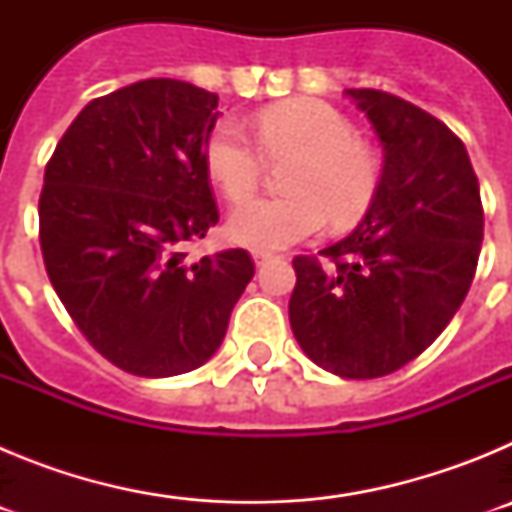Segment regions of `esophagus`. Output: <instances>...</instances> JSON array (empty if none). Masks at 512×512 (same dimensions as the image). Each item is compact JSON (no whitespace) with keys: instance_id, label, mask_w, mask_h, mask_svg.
<instances>
[{"instance_id":"1","label":"esophagus","mask_w":512,"mask_h":512,"mask_svg":"<svg viewBox=\"0 0 512 512\" xmlns=\"http://www.w3.org/2000/svg\"><path fill=\"white\" fill-rule=\"evenodd\" d=\"M271 259V253H266V251H253V264L256 266H261V264H266V261Z\"/></svg>"}]
</instances>
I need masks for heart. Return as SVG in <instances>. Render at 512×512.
Masks as SVG:
<instances>
[{"label":"heart","instance_id":"heart-1","mask_svg":"<svg viewBox=\"0 0 512 512\" xmlns=\"http://www.w3.org/2000/svg\"><path fill=\"white\" fill-rule=\"evenodd\" d=\"M261 154L233 122H217L202 146L205 171L225 200L241 202L271 164L289 161L282 174L284 197L248 200L228 220L230 241L253 251H279L323 228H348L369 212L382 182V166L354 125L320 99H284L253 120Z\"/></svg>","mask_w":512,"mask_h":512}]
</instances>
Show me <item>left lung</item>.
<instances>
[{
	"mask_svg": "<svg viewBox=\"0 0 512 512\" xmlns=\"http://www.w3.org/2000/svg\"><path fill=\"white\" fill-rule=\"evenodd\" d=\"M384 148L374 205L354 233L295 256L289 323L325 372L392 374L418 359L472 287L485 210L469 153L441 120L390 92L346 89Z\"/></svg>",
	"mask_w": 512,
	"mask_h": 512,
	"instance_id": "1",
	"label": "left lung"
}]
</instances>
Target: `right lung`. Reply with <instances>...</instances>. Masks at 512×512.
<instances>
[{"label":"right lung","mask_w":512,"mask_h":512,"mask_svg":"<svg viewBox=\"0 0 512 512\" xmlns=\"http://www.w3.org/2000/svg\"><path fill=\"white\" fill-rule=\"evenodd\" d=\"M217 94L146 79L92 99L45 164L40 251L63 307L135 377L205 364L253 279L243 248L189 261L220 220L202 146Z\"/></svg>","instance_id":"1"}]
</instances>
